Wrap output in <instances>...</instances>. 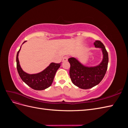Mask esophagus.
Masks as SVG:
<instances>
[{"mask_svg": "<svg viewBox=\"0 0 128 128\" xmlns=\"http://www.w3.org/2000/svg\"><path fill=\"white\" fill-rule=\"evenodd\" d=\"M68 56H64V58H63V59H62V61L63 62H66V61H67V60H68Z\"/></svg>", "mask_w": 128, "mask_h": 128, "instance_id": "esophagus-1", "label": "esophagus"}]
</instances>
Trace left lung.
Segmentation results:
<instances>
[{
	"instance_id": "1",
	"label": "left lung",
	"mask_w": 128,
	"mask_h": 128,
	"mask_svg": "<svg viewBox=\"0 0 128 128\" xmlns=\"http://www.w3.org/2000/svg\"><path fill=\"white\" fill-rule=\"evenodd\" d=\"M96 48H100L103 54V59L99 65L95 67L84 66L75 58H70L68 61L70 64L69 75L72 83L80 88L88 89L98 85L103 79L106 72L108 55L104 45L99 40L94 42Z\"/></svg>"
}]
</instances>
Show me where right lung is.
<instances>
[{"label": "right lung", "instance_id": "1", "mask_svg": "<svg viewBox=\"0 0 128 128\" xmlns=\"http://www.w3.org/2000/svg\"><path fill=\"white\" fill-rule=\"evenodd\" d=\"M26 42H24V43ZM21 48L16 55V67L22 80L29 86L35 90H45L50 87L52 84L57 70L60 67L61 63L52 62L42 72L35 74H29L22 70L19 64L18 56Z\"/></svg>", "mask_w": 128, "mask_h": 128}]
</instances>
